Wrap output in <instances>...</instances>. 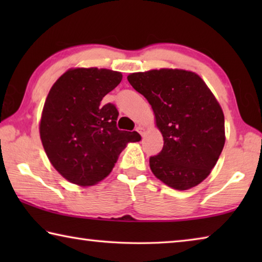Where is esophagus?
<instances>
[{
    "label": "esophagus",
    "mask_w": 262,
    "mask_h": 262,
    "mask_svg": "<svg viewBox=\"0 0 262 262\" xmlns=\"http://www.w3.org/2000/svg\"><path fill=\"white\" fill-rule=\"evenodd\" d=\"M136 130H137V132H139V133H140V134H141L142 136H144V134H145V129H144V128H143V127H141V126H139V127H137V128H136Z\"/></svg>",
    "instance_id": "obj_1"
}]
</instances>
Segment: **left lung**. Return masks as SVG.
<instances>
[{
  "label": "left lung",
  "instance_id": "left-lung-1",
  "mask_svg": "<svg viewBox=\"0 0 262 262\" xmlns=\"http://www.w3.org/2000/svg\"><path fill=\"white\" fill-rule=\"evenodd\" d=\"M128 82L154 110L162 151L149 159L152 173L185 190L209 176L225 143L224 114L203 79L181 69L128 75Z\"/></svg>",
  "mask_w": 262,
  "mask_h": 262
}]
</instances>
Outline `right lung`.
<instances>
[{"label": "right lung", "mask_w": 262, "mask_h": 262, "mask_svg": "<svg viewBox=\"0 0 262 262\" xmlns=\"http://www.w3.org/2000/svg\"><path fill=\"white\" fill-rule=\"evenodd\" d=\"M121 73L98 68L69 69L48 94L40 120V139L55 170L73 184L95 185L110 174L137 132L119 130V112L104 97L121 82Z\"/></svg>", "instance_id": "1"}]
</instances>
